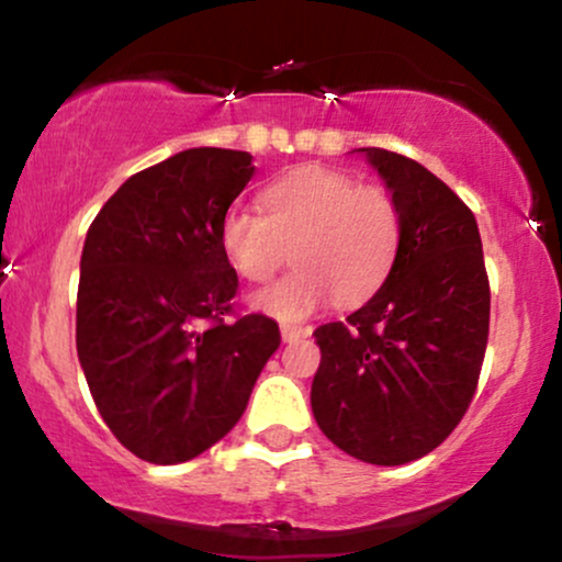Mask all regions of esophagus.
<instances>
[{
  "instance_id": "1",
  "label": "esophagus",
  "mask_w": 562,
  "mask_h": 562,
  "mask_svg": "<svg viewBox=\"0 0 562 562\" xmlns=\"http://www.w3.org/2000/svg\"><path fill=\"white\" fill-rule=\"evenodd\" d=\"M280 333H282V340H285V344H293V340H301V338H306V335H312V327L282 325Z\"/></svg>"
}]
</instances>
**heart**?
<instances>
[{"mask_svg": "<svg viewBox=\"0 0 562 562\" xmlns=\"http://www.w3.org/2000/svg\"><path fill=\"white\" fill-rule=\"evenodd\" d=\"M263 214L232 209L222 218V248L243 280L269 282L256 295L261 312L301 319L333 299L353 306L389 280L402 245V211L380 184H359L351 173L306 166L267 187Z\"/></svg>", "mask_w": 562, "mask_h": 562, "instance_id": "heart-1", "label": "heart"}]
</instances>
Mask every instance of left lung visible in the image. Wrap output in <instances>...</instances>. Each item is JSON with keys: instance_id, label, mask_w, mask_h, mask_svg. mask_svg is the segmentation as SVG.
I'll list each match as a JSON object with an SVG mask.
<instances>
[{"instance_id": "left-lung-1", "label": "left lung", "mask_w": 562, "mask_h": 562, "mask_svg": "<svg viewBox=\"0 0 562 562\" xmlns=\"http://www.w3.org/2000/svg\"><path fill=\"white\" fill-rule=\"evenodd\" d=\"M402 211L389 280L314 330L322 362L314 420L338 449L370 465L434 451L465 417L488 340L486 263L473 211L417 160L362 147Z\"/></svg>"}]
</instances>
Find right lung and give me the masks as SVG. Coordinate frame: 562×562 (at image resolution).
<instances>
[{"label":"right lung","instance_id":"1","mask_svg":"<svg viewBox=\"0 0 562 562\" xmlns=\"http://www.w3.org/2000/svg\"><path fill=\"white\" fill-rule=\"evenodd\" d=\"M254 171L243 150H182L128 177L87 232L76 351L97 412L145 462L227 436L280 348L274 319H227L237 272L218 232Z\"/></svg>","mask_w":562,"mask_h":562}]
</instances>
